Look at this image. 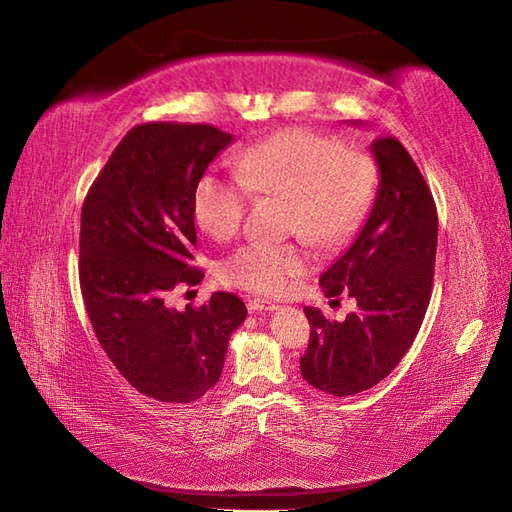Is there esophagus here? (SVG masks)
Segmentation results:
<instances>
[{"label": "esophagus", "mask_w": 512, "mask_h": 512, "mask_svg": "<svg viewBox=\"0 0 512 512\" xmlns=\"http://www.w3.org/2000/svg\"><path fill=\"white\" fill-rule=\"evenodd\" d=\"M246 306H249L251 312H272L276 310L278 306L272 302V300H266V298H251L249 302H246Z\"/></svg>", "instance_id": "34e87169"}]
</instances>
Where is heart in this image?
<instances>
[{
    "instance_id": "obj_1",
    "label": "heart",
    "mask_w": 512,
    "mask_h": 512,
    "mask_svg": "<svg viewBox=\"0 0 512 512\" xmlns=\"http://www.w3.org/2000/svg\"><path fill=\"white\" fill-rule=\"evenodd\" d=\"M236 176L206 172L193 193L195 221L214 240L234 238L255 197H285V229L319 246L349 238L370 210L376 170L372 157L317 131L293 127L236 157ZM310 257L293 242H251L223 261L229 285L280 293L306 272Z\"/></svg>"
}]
</instances>
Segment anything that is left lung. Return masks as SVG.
<instances>
[{"label":"left lung","mask_w":512,"mask_h":512,"mask_svg":"<svg viewBox=\"0 0 512 512\" xmlns=\"http://www.w3.org/2000/svg\"><path fill=\"white\" fill-rule=\"evenodd\" d=\"M378 189L355 242L321 276L327 298L346 293L357 310L327 321L306 306L310 342L300 359L304 381L346 398L374 387L415 342L432 298L438 212L430 187L400 140L372 142Z\"/></svg>","instance_id":"obj_1"}]
</instances>
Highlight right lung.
<instances>
[{"mask_svg": "<svg viewBox=\"0 0 512 512\" xmlns=\"http://www.w3.org/2000/svg\"><path fill=\"white\" fill-rule=\"evenodd\" d=\"M234 136L206 123H144L127 131L80 214V289L93 332L125 381L148 398L187 404L219 383L227 342L246 319L234 293L168 306L193 268V193Z\"/></svg>", "mask_w": 512, "mask_h": 512, "instance_id": "add662e5", "label": "right lung"}]
</instances>
